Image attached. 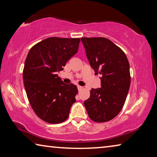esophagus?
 Here are the masks:
<instances>
[{"mask_svg":"<svg viewBox=\"0 0 157 157\" xmlns=\"http://www.w3.org/2000/svg\"><path fill=\"white\" fill-rule=\"evenodd\" d=\"M78 89L79 91H80L81 90L83 89V86H78Z\"/></svg>","mask_w":157,"mask_h":157,"instance_id":"esophagus-1","label":"esophagus"}]
</instances>
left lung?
<instances>
[{"label":"left lung","instance_id":"left-lung-1","mask_svg":"<svg viewBox=\"0 0 157 157\" xmlns=\"http://www.w3.org/2000/svg\"><path fill=\"white\" fill-rule=\"evenodd\" d=\"M81 40L95 74L102 75L101 88L91 90L84 107L93 121H109L120 113L128 94V59L120 48L105 37H82Z\"/></svg>","mask_w":157,"mask_h":157}]
</instances>
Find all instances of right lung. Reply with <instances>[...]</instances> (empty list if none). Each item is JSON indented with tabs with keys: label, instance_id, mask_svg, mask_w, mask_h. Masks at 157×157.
Here are the masks:
<instances>
[{
	"label": "right lung",
	"instance_id": "add662e5",
	"mask_svg": "<svg viewBox=\"0 0 157 157\" xmlns=\"http://www.w3.org/2000/svg\"><path fill=\"white\" fill-rule=\"evenodd\" d=\"M80 39L49 37L34 45L26 57L23 79L34 113L51 124L68 118L75 102L77 86L63 84L57 73L78 50Z\"/></svg>",
	"mask_w": 157,
	"mask_h": 157
}]
</instances>
